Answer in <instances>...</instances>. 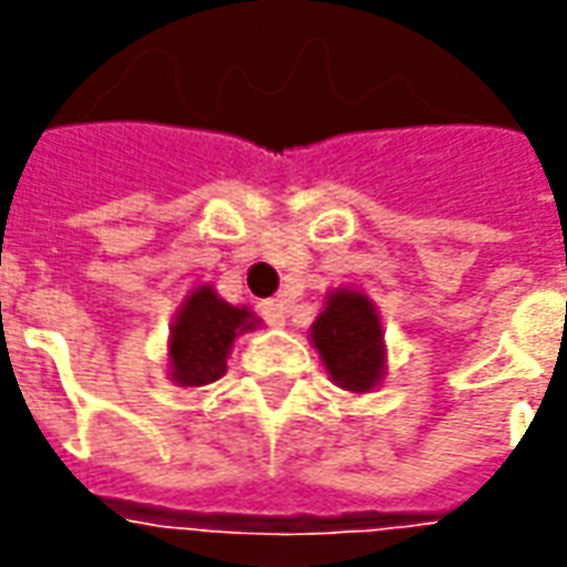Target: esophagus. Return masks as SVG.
Returning <instances> with one entry per match:
<instances>
[{
    "mask_svg": "<svg viewBox=\"0 0 567 567\" xmlns=\"http://www.w3.org/2000/svg\"><path fill=\"white\" fill-rule=\"evenodd\" d=\"M260 316H264V321L272 324V328H282L285 319H288V309H285L282 300H264V303H260Z\"/></svg>",
    "mask_w": 567,
    "mask_h": 567,
    "instance_id": "34e87169",
    "label": "esophagus"
}]
</instances>
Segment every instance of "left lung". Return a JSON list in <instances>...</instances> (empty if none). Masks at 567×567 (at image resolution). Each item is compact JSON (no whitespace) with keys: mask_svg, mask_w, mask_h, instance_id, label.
Masks as SVG:
<instances>
[{"mask_svg":"<svg viewBox=\"0 0 567 567\" xmlns=\"http://www.w3.org/2000/svg\"><path fill=\"white\" fill-rule=\"evenodd\" d=\"M331 380L352 394L377 389L385 373L382 321L364 291L337 288L309 328Z\"/></svg>","mask_w":567,"mask_h":567,"instance_id":"8db88e82","label":"left lung"}]
</instances>
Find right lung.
I'll list each match as a JSON object with an SVG mask.
<instances>
[{
    "label": "right lung",
    "instance_id": "1",
    "mask_svg": "<svg viewBox=\"0 0 567 567\" xmlns=\"http://www.w3.org/2000/svg\"><path fill=\"white\" fill-rule=\"evenodd\" d=\"M260 319L246 307H230L212 285L194 288L169 324V377L182 389H197L221 380L227 355L239 333Z\"/></svg>",
    "mask_w": 567,
    "mask_h": 567
}]
</instances>
